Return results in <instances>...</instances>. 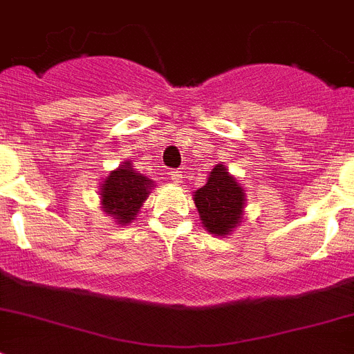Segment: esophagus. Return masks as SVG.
Segmentation results:
<instances>
[{"instance_id": "1", "label": "esophagus", "mask_w": 354, "mask_h": 354, "mask_svg": "<svg viewBox=\"0 0 354 354\" xmlns=\"http://www.w3.org/2000/svg\"><path fill=\"white\" fill-rule=\"evenodd\" d=\"M183 177H184L183 170H171L170 171V179L174 180V183H177V184L183 183Z\"/></svg>"}]
</instances>
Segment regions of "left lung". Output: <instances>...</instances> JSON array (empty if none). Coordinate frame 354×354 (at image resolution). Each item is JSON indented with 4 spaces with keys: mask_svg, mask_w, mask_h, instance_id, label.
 <instances>
[{
    "mask_svg": "<svg viewBox=\"0 0 354 354\" xmlns=\"http://www.w3.org/2000/svg\"><path fill=\"white\" fill-rule=\"evenodd\" d=\"M243 198V187L225 171V167L217 165L208 183L194 194V203L205 227L212 234L224 236L240 222Z\"/></svg>",
    "mask_w": 354,
    "mask_h": 354,
    "instance_id": "1",
    "label": "left lung"
}]
</instances>
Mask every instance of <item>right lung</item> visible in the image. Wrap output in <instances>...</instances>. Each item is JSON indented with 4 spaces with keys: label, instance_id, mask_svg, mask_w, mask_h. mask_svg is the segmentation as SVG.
Here are the masks:
<instances>
[{
    "label": "right lung",
    "instance_id": "add662e5",
    "mask_svg": "<svg viewBox=\"0 0 354 354\" xmlns=\"http://www.w3.org/2000/svg\"><path fill=\"white\" fill-rule=\"evenodd\" d=\"M153 187V180L137 174L127 161L123 167L111 171L100 189L102 208L120 224H129L139 214L144 200Z\"/></svg>",
    "mask_w": 354,
    "mask_h": 354
}]
</instances>
